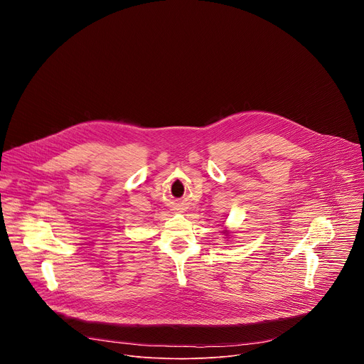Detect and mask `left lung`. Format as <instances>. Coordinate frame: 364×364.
Returning <instances> with one entry per match:
<instances>
[{
	"label": "left lung",
	"instance_id": "obj_1",
	"mask_svg": "<svg viewBox=\"0 0 364 364\" xmlns=\"http://www.w3.org/2000/svg\"><path fill=\"white\" fill-rule=\"evenodd\" d=\"M225 233H228V232H226V230H225Z\"/></svg>",
	"mask_w": 364,
	"mask_h": 364
}]
</instances>
